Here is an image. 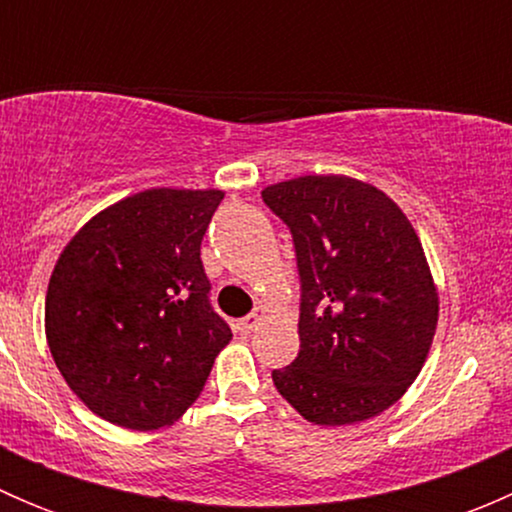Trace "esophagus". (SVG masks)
<instances>
[{
	"instance_id": "esophagus-1",
	"label": "esophagus",
	"mask_w": 512,
	"mask_h": 512,
	"mask_svg": "<svg viewBox=\"0 0 512 512\" xmlns=\"http://www.w3.org/2000/svg\"><path fill=\"white\" fill-rule=\"evenodd\" d=\"M262 319H265V309H255V312L247 314L245 319H240V329H242V332H245V334H250L252 329H255L257 324L262 322Z\"/></svg>"
}]
</instances>
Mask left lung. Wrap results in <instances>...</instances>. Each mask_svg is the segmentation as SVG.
Wrapping results in <instances>:
<instances>
[{"instance_id": "obj_1", "label": "left lung", "mask_w": 512, "mask_h": 512, "mask_svg": "<svg viewBox=\"0 0 512 512\" xmlns=\"http://www.w3.org/2000/svg\"><path fill=\"white\" fill-rule=\"evenodd\" d=\"M297 252L299 354L277 391L317 426L394 406L416 381L438 324V289L404 210L364 180L302 175L262 190Z\"/></svg>"}]
</instances>
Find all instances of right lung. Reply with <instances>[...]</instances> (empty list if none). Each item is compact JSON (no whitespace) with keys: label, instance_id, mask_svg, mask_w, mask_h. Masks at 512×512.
<instances>
[{"label":"right lung","instance_id":"1","mask_svg":"<svg viewBox=\"0 0 512 512\" xmlns=\"http://www.w3.org/2000/svg\"><path fill=\"white\" fill-rule=\"evenodd\" d=\"M223 190L151 188L61 250L44 327L56 369L96 416L156 431L188 411L232 339L210 307L200 242Z\"/></svg>","mask_w":512,"mask_h":512}]
</instances>
